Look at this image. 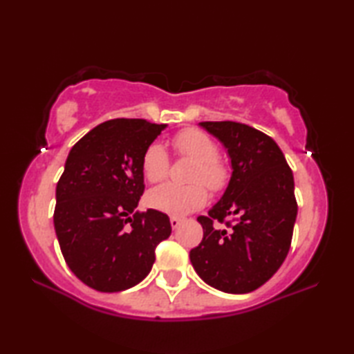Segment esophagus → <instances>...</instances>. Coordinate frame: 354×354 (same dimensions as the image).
I'll use <instances>...</instances> for the list:
<instances>
[{
    "label": "esophagus",
    "mask_w": 354,
    "mask_h": 354,
    "mask_svg": "<svg viewBox=\"0 0 354 354\" xmlns=\"http://www.w3.org/2000/svg\"><path fill=\"white\" fill-rule=\"evenodd\" d=\"M184 221V218H181V217H176V215H171L170 217V225H171V227L173 230H176V227L181 225Z\"/></svg>",
    "instance_id": "esophagus-1"
}]
</instances>
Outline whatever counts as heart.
Returning a JSON list of instances; mask_svg holds the SVG:
<instances>
[{"label": "heart", "instance_id": "1", "mask_svg": "<svg viewBox=\"0 0 354 354\" xmlns=\"http://www.w3.org/2000/svg\"><path fill=\"white\" fill-rule=\"evenodd\" d=\"M173 147L181 158L195 160L192 167L189 185L164 184L151 190L147 196L148 205L160 212L171 215H185L206 205L207 192H220L226 187V165L218 159V147L211 137L200 129L187 128L173 137ZM142 171L148 183L164 181L170 171V158L159 142L148 145L142 156Z\"/></svg>", "mask_w": 354, "mask_h": 354}]
</instances>
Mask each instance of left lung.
Wrapping results in <instances>:
<instances>
[{"label": "left lung", "mask_w": 354, "mask_h": 354, "mask_svg": "<svg viewBox=\"0 0 354 354\" xmlns=\"http://www.w3.org/2000/svg\"><path fill=\"white\" fill-rule=\"evenodd\" d=\"M200 127L223 143L232 175L221 200L196 218L203 241L190 250V262L215 289L253 292L289 253L298 211L292 170L277 142L248 124L201 122Z\"/></svg>", "instance_id": "left-lung-1"}]
</instances>
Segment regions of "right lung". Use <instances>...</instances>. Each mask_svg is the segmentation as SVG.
Instances as JSON below:
<instances>
[{
    "label": "right lung",
    "mask_w": 354,
    "mask_h": 354,
    "mask_svg": "<svg viewBox=\"0 0 354 354\" xmlns=\"http://www.w3.org/2000/svg\"><path fill=\"white\" fill-rule=\"evenodd\" d=\"M165 127L107 120L70 149L56 187L55 230L70 270L95 290L139 284L156 247L171 234L167 214L136 211L145 190L142 156Z\"/></svg>",
    "instance_id": "right-lung-1"
}]
</instances>
